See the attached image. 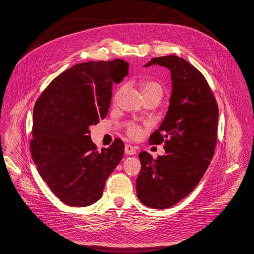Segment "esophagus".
<instances>
[{"instance_id": "34e87169", "label": "esophagus", "mask_w": 254, "mask_h": 254, "mask_svg": "<svg viewBox=\"0 0 254 254\" xmlns=\"http://www.w3.org/2000/svg\"><path fill=\"white\" fill-rule=\"evenodd\" d=\"M125 153H126L127 155L132 156V155H135V154H136V149H135L134 146L129 145V144H127L126 147H125Z\"/></svg>"}]
</instances>
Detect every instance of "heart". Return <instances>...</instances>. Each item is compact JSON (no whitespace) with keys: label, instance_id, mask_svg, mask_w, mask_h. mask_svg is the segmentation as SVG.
I'll return each instance as SVG.
<instances>
[{"label":"heart","instance_id":"1","mask_svg":"<svg viewBox=\"0 0 254 254\" xmlns=\"http://www.w3.org/2000/svg\"><path fill=\"white\" fill-rule=\"evenodd\" d=\"M140 88L143 95L148 93H159L162 94V87L156 81L153 80H144L140 83ZM128 134L132 137H138L140 135V127L138 126H129Z\"/></svg>","mask_w":254,"mask_h":254}]
</instances>
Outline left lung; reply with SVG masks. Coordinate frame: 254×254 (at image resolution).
I'll return each instance as SVG.
<instances>
[{
    "instance_id": "8db88e82",
    "label": "left lung",
    "mask_w": 254,
    "mask_h": 254,
    "mask_svg": "<svg viewBox=\"0 0 254 254\" xmlns=\"http://www.w3.org/2000/svg\"><path fill=\"white\" fill-rule=\"evenodd\" d=\"M159 64L171 71L168 111L149 143L164 142V156L154 160L139 154L141 171L136 180L137 196L147 207L170 208L199 184L217 144L219 110L203 74L176 55L154 58L144 67Z\"/></svg>"
}]
</instances>
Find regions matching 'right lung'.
Returning a JSON list of instances; mask_svg holds the SVG:
<instances>
[{"label": "right lung", "mask_w": 254, "mask_h": 254, "mask_svg": "<svg viewBox=\"0 0 254 254\" xmlns=\"http://www.w3.org/2000/svg\"><path fill=\"white\" fill-rule=\"evenodd\" d=\"M127 70L119 59L77 64L53 79L35 102L31 155L43 180L64 204L97 202L124 157L120 139L98 152L90 127L107 116L113 83Z\"/></svg>", "instance_id": "add662e5"}]
</instances>
